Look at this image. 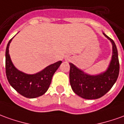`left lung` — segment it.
<instances>
[{
    "mask_svg": "<svg viewBox=\"0 0 124 124\" xmlns=\"http://www.w3.org/2000/svg\"><path fill=\"white\" fill-rule=\"evenodd\" d=\"M103 35L112 44V57L107 70L97 75L84 72L72 63L70 64V83L77 95L86 99H96L105 95L116 82L119 72V63L116 46L113 39Z\"/></svg>",
    "mask_w": 124,
    "mask_h": 124,
    "instance_id": "obj_1",
    "label": "left lung"
}]
</instances>
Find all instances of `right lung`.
I'll list each match as a JSON object with an SVG mask.
<instances>
[{
    "mask_svg": "<svg viewBox=\"0 0 124 124\" xmlns=\"http://www.w3.org/2000/svg\"><path fill=\"white\" fill-rule=\"evenodd\" d=\"M12 39L8 43L5 54V69L8 83L19 94L27 98H36L43 95L47 91L54 74L62 61L50 65L36 74H25L17 70L11 61L8 47Z\"/></svg>",
    "mask_w": 124,
    "mask_h": 124,
    "instance_id": "1",
    "label": "right lung"
}]
</instances>
